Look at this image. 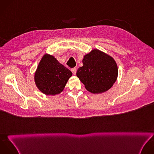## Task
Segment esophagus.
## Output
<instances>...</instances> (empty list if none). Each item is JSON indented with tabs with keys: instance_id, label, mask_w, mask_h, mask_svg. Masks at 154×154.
<instances>
[{
	"instance_id": "obj_1",
	"label": "esophagus",
	"mask_w": 154,
	"mask_h": 154,
	"mask_svg": "<svg viewBox=\"0 0 154 154\" xmlns=\"http://www.w3.org/2000/svg\"><path fill=\"white\" fill-rule=\"evenodd\" d=\"M71 70L72 72L73 73V74H74V75L76 74V72H77V69H76V68H72Z\"/></svg>"
}]
</instances>
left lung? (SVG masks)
<instances>
[{"label":"left lung","mask_w":154,"mask_h":154,"mask_svg":"<svg viewBox=\"0 0 154 154\" xmlns=\"http://www.w3.org/2000/svg\"><path fill=\"white\" fill-rule=\"evenodd\" d=\"M83 66L77 71V76L86 90L93 94L108 91L116 82L118 69L113 57L98 50L93 49L84 56Z\"/></svg>","instance_id":"1"}]
</instances>
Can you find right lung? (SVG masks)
<instances>
[{
  "instance_id": "right-lung-1",
  "label": "right lung",
  "mask_w": 154,
  "mask_h": 154,
  "mask_svg": "<svg viewBox=\"0 0 154 154\" xmlns=\"http://www.w3.org/2000/svg\"><path fill=\"white\" fill-rule=\"evenodd\" d=\"M71 71L58 62L53 56L45 54L35 73V82L38 88L46 95H56L63 91Z\"/></svg>"
}]
</instances>
